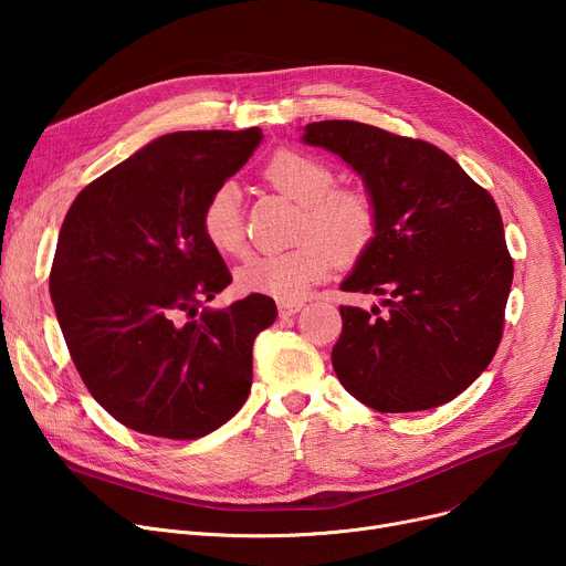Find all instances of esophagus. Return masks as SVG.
<instances>
[{"label":"esophagus","mask_w":566,"mask_h":566,"mask_svg":"<svg viewBox=\"0 0 566 566\" xmlns=\"http://www.w3.org/2000/svg\"><path fill=\"white\" fill-rule=\"evenodd\" d=\"M303 307H305L303 301H280V303H277L280 316H293L295 312H301Z\"/></svg>","instance_id":"34e87169"}]
</instances>
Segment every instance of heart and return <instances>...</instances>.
Returning a JSON list of instances; mask_svg holds the SVG:
<instances>
[{
    "label": "heart",
    "instance_id": "b5f03b06",
    "mask_svg": "<svg viewBox=\"0 0 566 566\" xmlns=\"http://www.w3.org/2000/svg\"><path fill=\"white\" fill-rule=\"evenodd\" d=\"M265 181L301 203L295 238L286 252L254 254L235 271L241 293L298 301L333 271L335 259L353 263L369 252L378 235V206L363 188H335V171L323 160L282 148L263 167ZM201 233L213 250L233 256L245 248L241 190L224 181L206 197L199 213Z\"/></svg>",
    "mask_w": 566,
    "mask_h": 566
}]
</instances>
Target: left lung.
<instances>
[{"label": "left lung", "instance_id": "8db88e82", "mask_svg": "<svg viewBox=\"0 0 566 566\" xmlns=\"http://www.w3.org/2000/svg\"><path fill=\"white\" fill-rule=\"evenodd\" d=\"M303 142L363 176L378 235L342 282L382 295L339 307L333 367L378 412L442 406L478 378L500 346L514 261L493 197L438 146L358 122H314Z\"/></svg>", "mask_w": 566, "mask_h": 566}]
</instances>
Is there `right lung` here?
<instances>
[{
  "label": "right lung",
  "mask_w": 566,
  "mask_h": 566,
  "mask_svg": "<svg viewBox=\"0 0 566 566\" xmlns=\"http://www.w3.org/2000/svg\"><path fill=\"white\" fill-rule=\"evenodd\" d=\"M263 139L248 130L169 133L88 184L59 231L50 295L92 397L133 431L195 440L252 388V344L275 301L199 307L231 275L199 227L206 197Z\"/></svg>",
  "instance_id": "1"
}]
</instances>
